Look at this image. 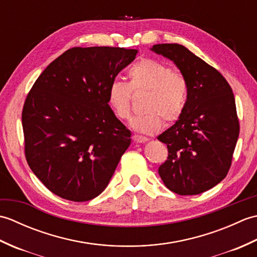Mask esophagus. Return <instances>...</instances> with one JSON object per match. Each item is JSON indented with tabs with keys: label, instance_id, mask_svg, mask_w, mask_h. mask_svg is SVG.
Returning <instances> with one entry per match:
<instances>
[{
	"label": "esophagus",
	"instance_id": "34e87169",
	"mask_svg": "<svg viewBox=\"0 0 257 257\" xmlns=\"http://www.w3.org/2000/svg\"><path fill=\"white\" fill-rule=\"evenodd\" d=\"M133 139H134L136 144H143V143H146V141L148 140L147 138H144V137H141V136H137V135L133 136Z\"/></svg>",
	"mask_w": 257,
	"mask_h": 257
}]
</instances>
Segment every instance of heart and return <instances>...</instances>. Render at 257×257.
Segmentation results:
<instances>
[{
	"mask_svg": "<svg viewBox=\"0 0 257 257\" xmlns=\"http://www.w3.org/2000/svg\"><path fill=\"white\" fill-rule=\"evenodd\" d=\"M128 83L114 80L108 88V102L116 117L127 120L132 114L133 94L146 92L143 114L130 125L140 134L154 135L163 122L172 123L181 116L189 98V81L178 70L154 58H141L127 72Z\"/></svg>",
	"mask_w": 257,
	"mask_h": 257,
	"instance_id": "heart-1",
	"label": "heart"
}]
</instances>
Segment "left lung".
<instances>
[{
    "label": "left lung",
    "mask_w": 257,
    "mask_h": 257,
    "mask_svg": "<svg viewBox=\"0 0 257 257\" xmlns=\"http://www.w3.org/2000/svg\"><path fill=\"white\" fill-rule=\"evenodd\" d=\"M151 50L173 61L190 87L182 114L158 136L168 148L158 172L174 193H203L220 183L232 165L239 134L232 88L219 70L183 45L157 44Z\"/></svg>",
    "instance_id": "1"
}]
</instances>
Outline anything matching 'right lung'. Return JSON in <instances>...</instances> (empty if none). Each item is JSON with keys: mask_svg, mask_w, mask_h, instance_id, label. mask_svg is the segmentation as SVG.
<instances>
[{"mask_svg": "<svg viewBox=\"0 0 257 257\" xmlns=\"http://www.w3.org/2000/svg\"><path fill=\"white\" fill-rule=\"evenodd\" d=\"M138 50L73 47L33 85L22 111L32 171L61 198L85 202L110 181L132 133L108 105V88Z\"/></svg>", "mask_w": 257, "mask_h": 257, "instance_id": "1", "label": "right lung"}]
</instances>
